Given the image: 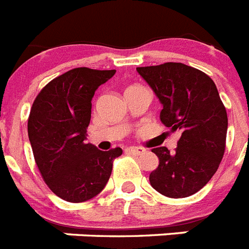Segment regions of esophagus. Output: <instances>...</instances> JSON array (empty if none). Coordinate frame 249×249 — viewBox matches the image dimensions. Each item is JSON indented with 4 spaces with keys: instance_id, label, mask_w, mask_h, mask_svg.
<instances>
[{
    "instance_id": "34e87169",
    "label": "esophagus",
    "mask_w": 249,
    "mask_h": 249,
    "mask_svg": "<svg viewBox=\"0 0 249 249\" xmlns=\"http://www.w3.org/2000/svg\"><path fill=\"white\" fill-rule=\"evenodd\" d=\"M126 152L131 153V154H134V156H141V154H144L146 150L144 148H135V146H131V148H127Z\"/></svg>"
}]
</instances>
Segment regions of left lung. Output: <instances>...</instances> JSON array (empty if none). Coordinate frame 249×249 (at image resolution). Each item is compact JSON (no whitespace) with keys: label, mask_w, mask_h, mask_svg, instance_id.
Instances as JSON below:
<instances>
[{"label":"left lung","mask_w":249,"mask_h":249,"mask_svg":"<svg viewBox=\"0 0 249 249\" xmlns=\"http://www.w3.org/2000/svg\"><path fill=\"white\" fill-rule=\"evenodd\" d=\"M162 103L160 121L180 134L178 148L152 149L159 164L149 176L157 192L185 198L199 192L217 171L225 153L228 114L217 87L202 71L182 63L139 67Z\"/></svg>","instance_id":"obj_1"}]
</instances>
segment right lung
I'll return each instance as SVG.
<instances>
[{"label": "right lung", "mask_w": 249, "mask_h": 249, "mask_svg": "<svg viewBox=\"0 0 249 249\" xmlns=\"http://www.w3.org/2000/svg\"><path fill=\"white\" fill-rule=\"evenodd\" d=\"M114 73L71 69L50 81L32 105L28 136L36 164L50 190L67 202L97 196L110 178L113 160L122 154L121 148L103 152L85 142L93 93Z\"/></svg>", "instance_id": "obj_1"}]
</instances>
